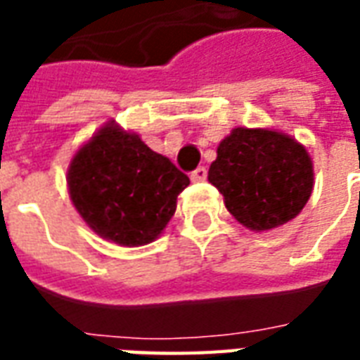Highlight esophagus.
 I'll use <instances>...</instances> for the list:
<instances>
[{"instance_id":"34e87169","label":"esophagus","mask_w":360,"mask_h":360,"mask_svg":"<svg viewBox=\"0 0 360 360\" xmlns=\"http://www.w3.org/2000/svg\"><path fill=\"white\" fill-rule=\"evenodd\" d=\"M206 177H208V169H206L204 165H198L195 172L191 173V179L196 181V183H198V181H206Z\"/></svg>"}]
</instances>
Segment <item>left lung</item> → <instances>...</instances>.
<instances>
[{"mask_svg": "<svg viewBox=\"0 0 360 360\" xmlns=\"http://www.w3.org/2000/svg\"><path fill=\"white\" fill-rule=\"evenodd\" d=\"M208 181L226 208L252 231L293 219L312 193V162L299 142L278 131L237 127L219 142Z\"/></svg>", "mask_w": 360, "mask_h": 360, "instance_id": "8db88e82", "label": "left lung"}]
</instances>
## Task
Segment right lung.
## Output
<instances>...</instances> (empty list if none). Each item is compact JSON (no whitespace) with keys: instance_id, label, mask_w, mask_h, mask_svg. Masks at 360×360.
Returning a JSON list of instances; mask_svg holds the SVG:
<instances>
[{"instance_id":"add662e5","label":"right lung","mask_w":360,"mask_h":360,"mask_svg":"<svg viewBox=\"0 0 360 360\" xmlns=\"http://www.w3.org/2000/svg\"><path fill=\"white\" fill-rule=\"evenodd\" d=\"M67 183L75 208L96 233L141 247L164 231L191 181L139 134L108 123L75 154Z\"/></svg>"}]
</instances>
